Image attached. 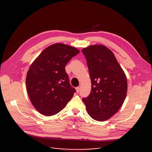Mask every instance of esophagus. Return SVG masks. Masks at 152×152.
<instances>
[{"label": "esophagus", "mask_w": 152, "mask_h": 152, "mask_svg": "<svg viewBox=\"0 0 152 152\" xmlns=\"http://www.w3.org/2000/svg\"><path fill=\"white\" fill-rule=\"evenodd\" d=\"M80 88H81V87H80V86H78V87H77V88H76V92L77 93H78L80 91Z\"/></svg>", "instance_id": "34e87169"}]
</instances>
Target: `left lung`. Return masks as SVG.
<instances>
[{"instance_id":"obj_1","label":"left lung","mask_w":152,"mask_h":152,"mask_svg":"<svg viewBox=\"0 0 152 152\" xmlns=\"http://www.w3.org/2000/svg\"><path fill=\"white\" fill-rule=\"evenodd\" d=\"M82 51L91 80V93L88 97L82 99L83 102L93 119L104 121L121 107L127 95V77L107 47L95 44Z\"/></svg>"}]
</instances>
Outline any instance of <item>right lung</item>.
<instances>
[{"mask_svg":"<svg viewBox=\"0 0 152 152\" xmlns=\"http://www.w3.org/2000/svg\"><path fill=\"white\" fill-rule=\"evenodd\" d=\"M79 53L76 48L54 44L31 64L26 77L27 91L32 104L41 114H57L72 99L76 89L70 86L64 67Z\"/></svg>","mask_w":152,"mask_h":152,"instance_id":"obj_1","label":"right lung"}]
</instances>
